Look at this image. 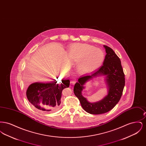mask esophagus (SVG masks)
<instances>
[{
	"label": "esophagus",
	"instance_id": "34e87169",
	"mask_svg": "<svg viewBox=\"0 0 146 146\" xmlns=\"http://www.w3.org/2000/svg\"><path fill=\"white\" fill-rule=\"evenodd\" d=\"M76 79H75V78H71V79H70V83L72 84H74L76 83Z\"/></svg>",
	"mask_w": 146,
	"mask_h": 146
}]
</instances>
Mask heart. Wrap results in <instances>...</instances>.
<instances>
[{
  "mask_svg": "<svg viewBox=\"0 0 146 146\" xmlns=\"http://www.w3.org/2000/svg\"><path fill=\"white\" fill-rule=\"evenodd\" d=\"M70 59L78 63V69L82 72L96 70L104 60V51L87 44H74L69 49Z\"/></svg>",
  "mask_w": 146,
  "mask_h": 146,
  "instance_id": "1",
  "label": "heart"
}]
</instances>
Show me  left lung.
Masks as SVG:
<instances>
[{"label":"left lung","instance_id":"obj_1","mask_svg":"<svg viewBox=\"0 0 146 146\" xmlns=\"http://www.w3.org/2000/svg\"><path fill=\"white\" fill-rule=\"evenodd\" d=\"M104 47L106 55L103 65L90 74L80 76L74 86V93L79 100L82 107L91 114H101L111 111L119 101L125 86V75L120 58L111 48L106 45ZM102 75L105 76L108 95L97 102L90 103L82 95L84 85L94 78Z\"/></svg>","mask_w":146,"mask_h":146}]
</instances>
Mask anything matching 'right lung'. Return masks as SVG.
<instances>
[{"label": "right lung", "mask_w": 146, "mask_h": 146, "mask_svg": "<svg viewBox=\"0 0 146 146\" xmlns=\"http://www.w3.org/2000/svg\"><path fill=\"white\" fill-rule=\"evenodd\" d=\"M51 83L36 82L31 84L26 91L29 102L36 109L44 112L56 111L60 107L63 89L70 86L69 79H62Z\"/></svg>", "instance_id": "add662e5"}]
</instances>
